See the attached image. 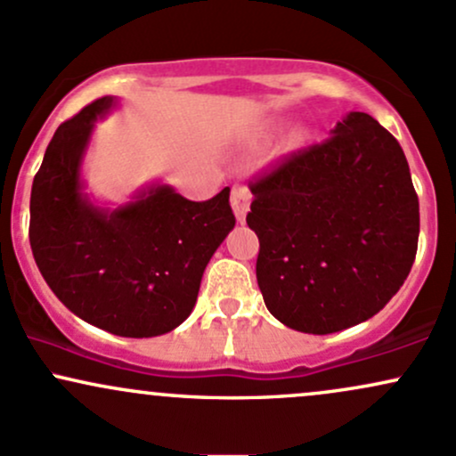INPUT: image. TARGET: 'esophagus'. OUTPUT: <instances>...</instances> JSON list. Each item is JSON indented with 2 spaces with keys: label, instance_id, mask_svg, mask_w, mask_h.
<instances>
[{
  "label": "esophagus",
  "instance_id": "esophagus-1",
  "mask_svg": "<svg viewBox=\"0 0 456 456\" xmlns=\"http://www.w3.org/2000/svg\"><path fill=\"white\" fill-rule=\"evenodd\" d=\"M248 205H251V192H248V188L242 186V183L233 186L232 188V208H233V214H236V218L240 220V223L247 218Z\"/></svg>",
  "mask_w": 456,
  "mask_h": 456
}]
</instances>
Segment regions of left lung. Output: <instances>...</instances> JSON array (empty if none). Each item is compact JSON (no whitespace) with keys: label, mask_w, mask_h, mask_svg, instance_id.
I'll return each mask as SVG.
<instances>
[{"label":"left lung","mask_w":456,"mask_h":456,"mask_svg":"<svg viewBox=\"0 0 456 456\" xmlns=\"http://www.w3.org/2000/svg\"><path fill=\"white\" fill-rule=\"evenodd\" d=\"M257 285L294 331L327 335L379 314L413 266L419 203L398 140L366 112L248 183Z\"/></svg>","instance_id":"left-lung-1"}]
</instances>
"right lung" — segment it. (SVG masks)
Instances as JSON below:
<instances>
[{"instance_id": "obj_1", "label": "right lung", "mask_w": 456, "mask_h": 456, "mask_svg": "<svg viewBox=\"0 0 456 456\" xmlns=\"http://www.w3.org/2000/svg\"><path fill=\"white\" fill-rule=\"evenodd\" d=\"M114 106L93 102L53 134L29 197V244L64 307L121 338L173 331L197 303L203 270L236 224L229 188L188 201L151 186L118 209L82 192V158L94 121Z\"/></svg>"}]
</instances>
